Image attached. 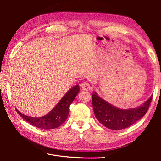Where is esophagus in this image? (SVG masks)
Masks as SVG:
<instances>
[{"label": "esophagus", "instance_id": "obj_1", "mask_svg": "<svg viewBox=\"0 0 161 161\" xmlns=\"http://www.w3.org/2000/svg\"><path fill=\"white\" fill-rule=\"evenodd\" d=\"M80 86L81 88V89L84 90V91H89L91 89V84L89 83L86 82V81H84V82L81 83Z\"/></svg>", "mask_w": 161, "mask_h": 161}]
</instances>
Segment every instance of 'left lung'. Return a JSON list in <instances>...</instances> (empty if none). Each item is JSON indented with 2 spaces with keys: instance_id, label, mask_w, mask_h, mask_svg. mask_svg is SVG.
<instances>
[{
  "instance_id": "1",
  "label": "left lung",
  "mask_w": 161,
  "mask_h": 161,
  "mask_svg": "<svg viewBox=\"0 0 161 161\" xmlns=\"http://www.w3.org/2000/svg\"><path fill=\"white\" fill-rule=\"evenodd\" d=\"M152 100V96L141 107L122 110L102 100L96 93L92 95L95 117L102 125L113 130L124 129L139 120L148 111Z\"/></svg>"
}]
</instances>
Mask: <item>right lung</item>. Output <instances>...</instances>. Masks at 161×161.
<instances>
[{"mask_svg":"<svg viewBox=\"0 0 161 161\" xmlns=\"http://www.w3.org/2000/svg\"><path fill=\"white\" fill-rule=\"evenodd\" d=\"M80 87L78 85L68 91L62 99L58 102L52 111L41 118H34L25 115L16 109V112L30 124L42 129H53L59 127L66 120L69 115V107L77 96Z\"/></svg>","mask_w":161,"mask_h":161,"instance_id":"right-lung-1","label":"right lung"}]
</instances>
